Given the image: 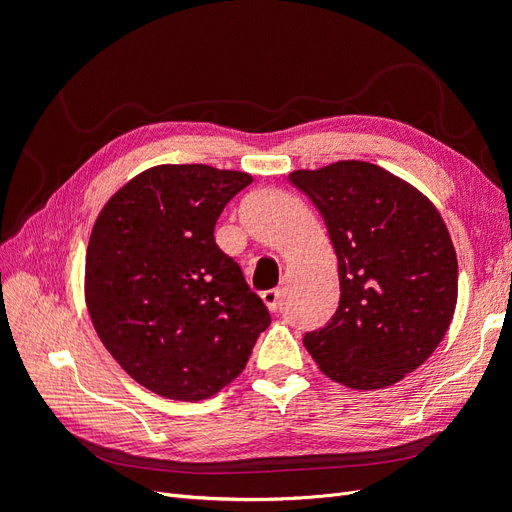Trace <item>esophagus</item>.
Returning a JSON list of instances; mask_svg holds the SVG:
<instances>
[{"label":"esophagus","mask_w":512,"mask_h":512,"mask_svg":"<svg viewBox=\"0 0 512 512\" xmlns=\"http://www.w3.org/2000/svg\"><path fill=\"white\" fill-rule=\"evenodd\" d=\"M262 301H265V305L271 309V312H275L277 307H280V301H282V290L277 288H271V290H265L260 294Z\"/></svg>","instance_id":"obj_1"}]
</instances>
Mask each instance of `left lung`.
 Listing matches in <instances>:
<instances>
[{
    "label": "left lung",
    "mask_w": 512,
    "mask_h": 512,
    "mask_svg": "<svg viewBox=\"0 0 512 512\" xmlns=\"http://www.w3.org/2000/svg\"><path fill=\"white\" fill-rule=\"evenodd\" d=\"M320 211L339 269V305L303 337L331 380L356 391L399 382L438 348L457 303V254L438 209L376 164L294 170Z\"/></svg>",
    "instance_id": "8db88e82"
}]
</instances>
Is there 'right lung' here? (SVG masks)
<instances>
[{
  "label": "right lung",
  "instance_id": "right-lung-1",
  "mask_svg": "<svg viewBox=\"0 0 512 512\" xmlns=\"http://www.w3.org/2000/svg\"><path fill=\"white\" fill-rule=\"evenodd\" d=\"M252 181L207 164L149 168L108 200L91 230V322L113 359L162 397L198 401L224 389L271 324L213 237L230 198Z\"/></svg>",
  "mask_w": 512,
  "mask_h": 512
}]
</instances>
